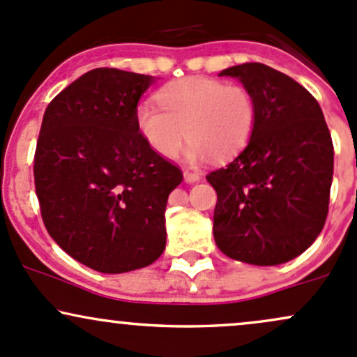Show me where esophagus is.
I'll list each match as a JSON object with an SVG mask.
<instances>
[{"instance_id":"1","label":"esophagus","mask_w":357,"mask_h":357,"mask_svg":"<svg viewBox=\"0 0 357 357\" xmlns=\"http://www.w3.org/2000/svg\"><path fill=\"white\" fill-rule=\"evenodd\" d=\"M183 176H185V181L190 183V185L191 183H198L199 179H202V176L197 174V172H191V171H185L183 172Z\"/></svg>"}]
</instances>
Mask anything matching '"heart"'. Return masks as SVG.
I'll use <instances>...</instances> for the list:
<instances>
[{
	"label": "heart",
	"mask_w": 357,
	"mask_h": 357,
	"mask_svg": "<svg viewBox=\"0 0 357 357\" xmlns=\"http://www.w3.org/2000/svg\"><path fill=\"white\" fill-rule=\"evenodd\" d=\"M159 106L140 103L135 125L159 158L174 159L185 137L190 164L215 159L227 162L248 147L256 127V100L241 84L190 76L172 81L158 93Z\"/></svg>",
	"instance_id": "b5f03b06"
}]
</instances>
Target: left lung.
<instances>
[{
	"label": "left lung",
	"instance_id": "1",
	"mask_svg": "<svg viewBox=\"0 0 357 357\" xmlns=\"http://www.w3.org/2000/svg\"><path fill=\"white\" fill-rule=\"evenodd\" d=\"M256 100V127L229 166L210 172L217 191L215 244L225 256L278 266L305 252L322 232L334 172V146L320 105L303 86L261 64L232 66Z\"/></svg>",
	"mask_w": 357,
	"mask_h": 357
}]
</instances>
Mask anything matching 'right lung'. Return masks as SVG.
I'll return each mask as SVG.
<instances>
[{"mask_svg": "<svg viewBox=\"0 0 357 357\" xmlns=\"http://www.w3.org/2000/svg\"><path fill=\"white\" fill-rule=\"evenodd\" d=\"M154 76L100 68L47 107L33 174L47 232L81 264L107 274L152 264L166 249L167 197L181 171L135 125Z\"/></svg>", "mask_w": 357, "mask_h": 357, "instance_id": "add662e5", "label": "right lung"}]
</instances>
